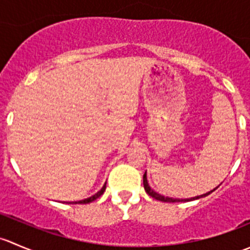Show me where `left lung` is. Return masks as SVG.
Segmentation results:
<instances>
[{"mask_svg": "<svg viewBox=\"0 0 250 250\" xmlns=\"http://www.w3.org/2000/svg\"><path fill=\"white\" fill-rule=\"evenodd\" d=\"M143 181H144V188H145V191H146V193H147L148 196H151V197H153L155 198V200H157V201H162V202H183V201H192V200H198V198H202V197H206V196H208L209 193H211L213 192V191H215L216 188H214V190H211V191H209V192H207V193H203V195H201V196H196V197H192V198H185V200H180V198H172V197H165V196H162V195H160V193H157L156 192V191H153L152 188H150V186H148V183H147V178H146V172H145V174H144V178H143Z\"/></svg>", "mask_w": 250, "mask_h": 250, "instance_id": "obj_1", "label": "left lung"}]
</instances>
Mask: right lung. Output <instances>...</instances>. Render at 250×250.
Wrapping results in <instances>:
<instances>
[{
    "label": "right lung",
    "instance_id": "obj_1",
    "mask_svg": "<svg viewBox=\"0 0 250 250\" xmlns=\"http://www.w3.org/2000/svg\"><path fill=\"white\" fill-rule=\"evenodd\" d=\"M105 188H106V183L104 184V186H103V188H102V190H100V191H98V192L95 193V195L90 196V197L85 198V200H82V201H77V202H70V203H75V204H77V203H80V204H87V203H90V202H93V201H95V200H97V198H99L100 196H102L103 193H104Z\"/></svg>",
    "mask_w": 250,
    "mask_h": 250
}]
</instances>
